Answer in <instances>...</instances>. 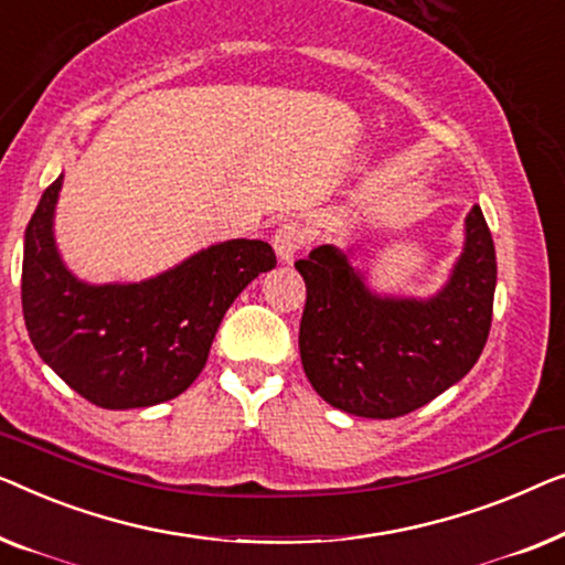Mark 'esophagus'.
<instances>
[{"mask_svg":"<svg viewBox=\"0 0 565 565\" xmlns=\"http://www.w3.org/2000/svg\"><path fill=\"white\" fill-rule=\"evenodd\" d=\"M307 245V230L299 222H284L274 235V250L281 260H291Z\"/></svg>","mask_w":565,"mask_h":565,"instance_id":"esophagus-1","label":"esophagus"}]
</instances>
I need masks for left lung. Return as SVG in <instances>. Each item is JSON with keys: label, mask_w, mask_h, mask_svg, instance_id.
<instances>
[{"label": "left lung", "mask_w": 565, "mask_h": 565, "mask_svg": "<svg viewBox=\"0 0 565 565\" xmlns=\"http://www.w3.org/2000/svg\"><path fill=\"white\" fill-rule=\"evenodd\" d=\"M294 266L307 284L301 365L315 392L348 415H409L458 384L487 345L497 253L479 204L448 284L430 299L379 297L335 245Z\"/></svg>", "instance_id": "obj_1"}]
</instances>
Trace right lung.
<instances>
[{
    "mask_svg": "<svg viewBox=\"0 0 565 565\" xmlns=\"http://www.w3.org/2000/svg\"><path fill=\"white\" fill-rule=\"evenodd\" d=\"M63 177L25 230L22 315L41 359L105 409L153 407L186 392L237 294L276 266L264 241L210 245L140 284H86L63 266L53 212Z\"/></svg>",
    "mask_w": 565,
    "mask_h": 565,
    "instance_id": "right-lung-1",
    "label": "right lung"
}]
</instances>
